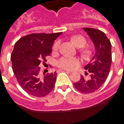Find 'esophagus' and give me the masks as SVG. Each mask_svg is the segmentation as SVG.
<instances>
[{"label": "esophagus", "mask_w": 124, "mask_h": 124, "mask_svg": "<svg viewBox=\"0 0 124 124\" xmlns=\"http://www.w3.org/2000/svg\"><path fill=\"white\" fill-rule=\"evenodd\" d=\"M62 70L65 71V72H68V73H71V72H70V71L68 70ZM60 71H61V70H60Z\"/></svg>", "instance_id": "esophagus-1"}]
</instances>
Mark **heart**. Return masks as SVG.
<instances>
[{
  "instance_id": "obj_1",
  "label": "heart",
  "mask_w": 124,
  "mask_h": 124,
  "mask_svg": "<svg viewBox=\"0 0 124 124\" xmlns=\"http://www.w3.org/2000/svg\"><path fill=\"white\" fill-rule=\"evenodd\" d=\"M72 41L74 45L77 47H80L85 46L86 40L85 38L81 35H77L72 38ZM60 42L57 41L53 46L54 51H57L59 49ZM79 60L77 58L68 57V56H63L60 59L57 61V66L58 68L64 70H73L79 64Z\"/></svg>"
}]
</instances>
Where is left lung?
<instances>
[{
  "mask_svg": "<svg viewBox=\"0 0 124 124\" xmlns=\"http://www.w3.org/2000/svg\"><path fill=\"white\" fill-rule=\"evenodd\" d=\"M83 29L93 42L95 53L91 62L84 67L90 73L89 79L86 80L81 76L80 80L74 83V86L80 93H91L104 84L109 74L112 61L111 44L106 35L100 30L88 27Z\"/></svg>",
  "mask_w": 124,
  "mask_h": 124,
  "instance_id": "left-lung-1",
  "label": "left lung"
}]
</instances>
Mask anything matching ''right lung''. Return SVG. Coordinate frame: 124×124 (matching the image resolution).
Listing matches in <instances>:
<instances>
[{"label": "right lung", "mask_w": 124, "mask_h": 124, "mask_svg": "<svg viewBox=\"0 0 124 124\" xmlns=\"http://www.w3.org/2000/svg\"><path fill=\"white\" fill-rule=\"evenodd\" d=\"M61 33H31L15 44L11 56L13 70L20 86L29 95L43 97L53 90L57 73L42 77L39 66L47 61L54 40Z\"/></svg>", "instance_id": "right-lung-1"}]
</instances>
